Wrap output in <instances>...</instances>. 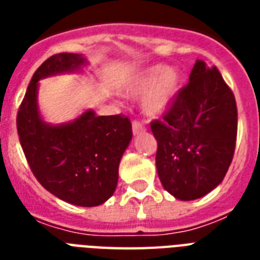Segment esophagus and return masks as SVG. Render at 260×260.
Masks as SVG:
<instances>
[{
	"instance_id": "1",
	"label": "esophagus",
	"mask_w": 260,
	"mask_h": 260,
	"mask_svg": "<svg viewBox=\"0 0 260 260\" xmlns=\"http://www.w3.org/2000/svg\"><path fill=\"white\" fill-rule=\"evenodd\" d=\"M144 131H146V128H144V125H143L142 122H139V121L132 122V132H134V135L142 134V132H144Z\"/></svg>"
}]
</instances>
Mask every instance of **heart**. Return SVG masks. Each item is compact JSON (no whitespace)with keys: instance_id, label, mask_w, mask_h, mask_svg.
Segmentation results:
<instances>
[{"instance_id":"obj_1","label":"heart","mask_w":260,"mask_h":260,"mask_svg":"<svg viewBox=\"0 0 260 260\" xmlns=\"http://www.w3.org/2000/svg\"><path fill=\"white\" fill-rule=\"evenodd\" d=\"M181 73L175 67L154 64L134 75L122 86L121 93L129 100L142 97V113L147 117H158L171 105L181 85Z\"/></svg>"}]
</instances>
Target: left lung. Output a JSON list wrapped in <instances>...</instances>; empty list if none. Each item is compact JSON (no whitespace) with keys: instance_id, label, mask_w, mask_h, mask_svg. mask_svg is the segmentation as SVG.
Segmentation results:
<instances>
[{"instance_id":"1","label":"left lung","mask_w":260,"mask_h":260,"mask_svg":"<svg viewBox=\"0 0 260 260\" xmlns=\"http://www.w3.org/2000/svg\"><path fill=\"white\" fill-rule=\"evenodd\" d=\"M158 142L156 170L163 187L191 201L217 187L230 169L238 108L217 67L198 59L162 120L151 122Z\"/></svg>"}]
</instances>
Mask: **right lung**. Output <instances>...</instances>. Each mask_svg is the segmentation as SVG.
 I'll list each match as a JSON object with an SVG mask.
<instances>
[{
  "label": "right lung",
  "mask_w": 260,
  "mask_h": 260,
  "mask_svg": "<svg viewBox=\"0 0 260 260\" xmlns=\"http://www.w3.org/2000/svg\"><path fill=\"white\" fill-rule=\"evenodd\" d=\"M86 58L62 52L35 71L17 113L20 144L40 185L55 197L78 206H97L113 196L118 165L132 140L129 118L83 112L70 122L52 125L40 116L39 81L79 71Z\"/></svg>",
  "instance_id": "obj_1"
}]
</instances>
